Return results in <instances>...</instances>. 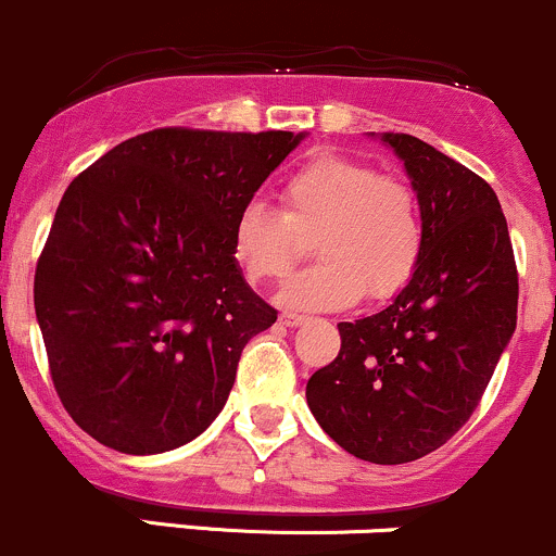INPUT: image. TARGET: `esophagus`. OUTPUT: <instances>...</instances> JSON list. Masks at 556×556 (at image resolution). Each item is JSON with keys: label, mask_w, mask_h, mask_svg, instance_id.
<instances>
[{"label": "esophagus", "mask_w": 556, "mask_h": 556, "mask_svg": "<svg viewBox=\"0 0 556 556\" xmlns=\"http://www.w3.org/2000/svg\"><path fill=\"white\" fill-rule=\"evenodd\" d=\"M308 317H303V314H293V312H282L279 314V323H282L285 327H298L306 323Z\"/></svg>", "instance_id": "obj_1"}]
</instances>
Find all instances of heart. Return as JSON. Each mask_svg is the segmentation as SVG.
I'll list each match as a JSON object with an SVG mask.
<instances>
[{"label": "heart", "mask_w": 556, "mask_h": 556, "mask_svg": "<svg viewBox=\"0 0 556 556\" xmlns=\"http://www.w3.org/2000/svg\"><path fill=\"white\" fill-rule=\"evenodd\" d=\"M282 213L250 200L231 226V253L250 282L288 274L312 239L317 263L279 290V303L303 312L352 306L367 293L391 298L424 255V218L402 180L349 156L323 154L298 167L279 191Z\"/></svg>", "instance_id": "b5f03b06"}]
</instances>
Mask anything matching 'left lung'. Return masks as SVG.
I'll return each instance as SVG.
<instances>
[{"label": "left lung", "mask_w": 556, "mask_h": 556, "mask_svg": "<svg viewBox=\"0 0 556 556\" xmlns=\"http://www.w3.org/2000/svg\"><path fill=\"white\" fill-rule=\"evenodd\" d=\"M405 165L424 255L389 306L338 323L341 352L306 383L325 434L370 464L442 447L477 410L517 327V266L495 191L405 132H370Z\"/></svg>", "instance_id": "obj_1"}]
</instances>
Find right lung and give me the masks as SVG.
<instances>
[{
  "label": "right lung",
  "mask_w": 556,
  "mask_h": 556,
  "mask_svg": "<svg viewBox=\"0 0 556 556\" xmlns=\"http://www.w3.org/2000/svg\"><path fill=\"white\" fill-rule=\"evenodd\" d=\"M303 138L162 127L68 184L34 308L58 396L92 440L167 453L224 410L242 349L277 323L233 258V218Z\"/></svg>",
  "instance_id": "obj_1"
}]
</instances>
